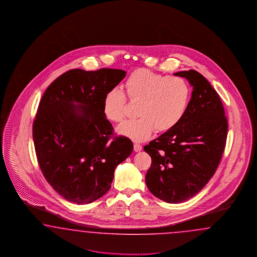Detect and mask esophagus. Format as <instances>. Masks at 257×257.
<instances>
[{"label": "esophagus", "instance_id": "34e87169", "mask_svg": "<svg viewBox=\"0 0 257 257\" xmlns=\"http://www.w3.org/2000/svg\"><path fill=\"white\" fill-rule=\"evenodd\" d=\"M141 150H142V146H141L140 144H138V143H135V144H134V151H135V152L138 153V152H140Z\"/></svg>", "mask_w": 257, "mask_h": 257}]
</instances>
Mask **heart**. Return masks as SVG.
<instances>
[{"instance_id":"obj_1","label":"heart","mask_w":257,"mask_h":257,"mask_svg":"<svg viewBox=\"0 0 257 257\" xmlns=\"http://www.w3.org/2000/svg\"><path fill=\"white\" fill-rule=\"evenodd\" d=\"M130 100L140 101L138 118L117 127V133L134 141L149 139L154 131L167 132L182 120L191 98V87L184 78L164 76L147 69L134 70L125 81ZM125 95L114 87L105 94L102 101L104 116L114 122L125 116Z\"/></svg>"}]
</instances>
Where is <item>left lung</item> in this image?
<instances>
[{"label":"left lung","instance_id":"8db88e82","mask_svg":"<svg viewBox=\"0 0 257 257\" xmlns=\"http://www.w3.org/2000/svg\"><path fill=\"white\" fill-rule=\"evenodd\" d=\"M175 76L187 79L193 90L182 120L144 147L152 157L145 182L152 194L170 203L187 201L214 175L225 147L228 123L210 83L196 70Z\"/></svg>","mask_w":257,"mask_h":257}]
</instances>
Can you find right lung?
I'll list each match as a JSON object with an SVG mask.
<instances>
[{"mask_svg": "<svg viewBox=\"0 0 257 257\" xmlns=\"http://www.w3.org/2000/svg\"><path fill=\"white\" fill-rule=\"evenodd\" d=\"M125 76L122 70H70L41 98L33 124L36 154L47 182L69 202L101 198L117 165L132 154L129 139L111 140L113 127L102 110L105 94Z\"/></svg>", "mask_w": 257, "mask_h": 257, "instance_id": "add662e5", "label": "right lung"}]
</instances>
